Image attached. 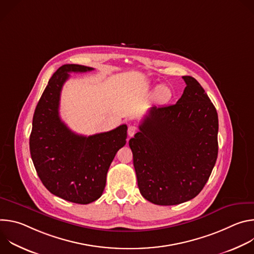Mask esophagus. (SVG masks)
Instances as JSON below:
<instances>
[{
    "mask_svg": "<svg viewBox=\"0 0 254 254\" xmlns=\"http://www.w3.org/2000/svg\"><path fill=\"white\" fill-rule=\"evenodd\" d=\"M137 131V128L134 126H129L127 128V134L128 136H133L134 133Z\"/></svg>",
    "mask_w": 254,
    "mask_h": 254,
    "instance_id": "1",
    "label": "esophagus"
}]
</instances>
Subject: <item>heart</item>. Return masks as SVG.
I'll return each mask as SVG.
<instances>
[{
    "mask_svg": "<svg viewBox=\"0 0 254 254\" xmlns=\"http://www.w3.org/2000/svg\"><path fill=\"white\" fill-rule=\"evenodd\" d=\"M157 90H158L160 93H162V92H163L165 95H166V94H168V89H167V88H165V87H159Z\"/></svg>",
    "mask_w": 254,
    "mask_h": 254,
    "instance_id": "b5f03b06",
    "label": "heart"
}]
</instances>
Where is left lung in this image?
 Wrapping results in <instances>:
<instances>
[{
  "label": "left lung",
  "instance_id": "8db88e82",
  "mask_svg": "<svg viewBox=\"0 0 254 254\" xmlns=\"http://www.w3.org/2000/svg\"><path fill=\"white\" fill-rule=\"evenodd\" d=\"M187 86L176 104L152 107L129 139L137 186L144 199L163 206L195 198L218 155V115L200 83Z\"/></svg>",
  "mask_w": 254,
  "mask_h": 254
}]
</instances>
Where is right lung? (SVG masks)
I'll return each instance as SVG.
<instances>
[{"label":"right lung","mask_w":254,"mask_h":254,"mask_svg":"<svg viewBox=\"0 0 254 254\" xmlns=\"http://www.w3.org/2000/svg\"><path fill=\"white\" fill-rule=\"evenodd\" d=\"M91 70L78 64L57 69L36 106L29 142L43 185L53 195L77 204H89L102 195L107 171L127 142V125L85 136L72 131L60 119V94L69 73Z\"/></svg>","instance_id":"1"}]
</instances>
